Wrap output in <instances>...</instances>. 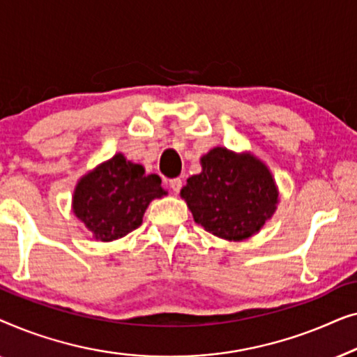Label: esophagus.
<instances>
[{"label":"esophagus","mask_w":357,"mask_h":357,"mask_svg":"<svg viewBox=\"0 0 357 357\" xmlns=\"http://www.w3.org/2000/svg\"><path fill=\"white\" fill-rule=\"evenodd\" d=\"M169 187H170V190H174L175 193H178L180 188H182V178H180V177L170 178L169 180Z\"/></svg>","instance_id":"obj_1"}]
</instances>
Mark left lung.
<instances>
[{
  "instance_id": "8db88e82",
  "label": "left lung",
  "mask_w": 357,
  "mask_h": 357,
  "mask_svg": "<svg viewBox=\"0 0 357 357\" xmlns=\"http://www.w3.org/2000/svg\"><path fill=\"white\" fill-rule=\"evenodd\" d=\"M195 222L226 241L252 237L276 211L278 188L270 169L250 153L214 148L202 158V174L180 190Z\"/></svg>"
}]
</instances>
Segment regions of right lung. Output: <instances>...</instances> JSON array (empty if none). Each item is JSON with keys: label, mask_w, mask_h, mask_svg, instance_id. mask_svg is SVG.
<instances>
[{"label": "right lung", "mask_w": 357, "mask_h": 357, "mask_svg": "<svg viewBox=\"0 0 357 357\" xmlns=\"http://www.w3.org/2000/svg\"><path fill=\"white\" fill-rule=\"evenodd\" d=\"M159 175H146L144 167L123 154L97 165L75 188L73 213L96 241L112 242L143 224L146 208L167 192Z\"/></svg>", "instance_id": "add662e5"}]
</instances>
